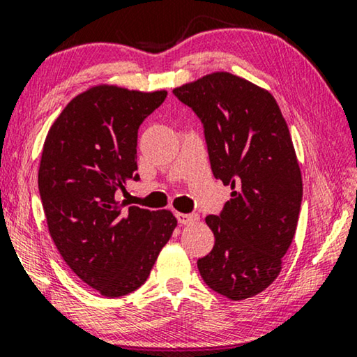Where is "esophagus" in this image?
I'll list each match as a JSON object with an SVG mask.
<instances>
[{
	"label": "esophagus",
	"mask_w": 357,
	"mask_h": 357,
	"mask_svg": "<svg viewBox=\"0 0 357 357\" xmlns=\"http://www.w3.org/2000/svg\"><path fill=\"white\" fill-rule=\"evenodd\" d=\"M176 218H178L179 225H183V226L192 225V222L199 221V216H197V215H188V213H178Z\"/></svg>",
	"instance_id": "1"
}]
</instances>
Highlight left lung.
<instances>
[{
  "instance_id": "8db88e82",
  "label": "left lung",
  "mask_w": 357,
  "mask_h": 357,
  "mask_svg": "<svg viewBox=\"0 0 357 357\" xmlns=\"http://www.w3.org/2000/svg\"><path fill=\"white\" fill-rule=\"evenodd\" d=\"M200 116L211 172L231 185L220 216L205 222L215 245L197 261L202 279L234 301L261 294L280 274L303 199L301 169L274 96L229 72L174 88Z\"/></svg>"
}]
</instances>
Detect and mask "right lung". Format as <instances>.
Instances as JSON below:
<instances>
[{
  "mask_svg": "<svg viewBox=\"0 0 357 357\" xmlns=\"http://www.w3.org/2000/svg\"><path fill=\"white\" fill-rule=\"evenodd\" d=\"M167 91L100 83L77 94L52 121L38 188L47 231L63 261L102 296L147 280L178 220L169 210L125 208L115 199L137 181V130Z\"/></svg>",
  "mask_w": 357,
  "mask_h": 357,
  "instance_id": "right-lung-1",
  "label": "right lung"
}]
</instances>
